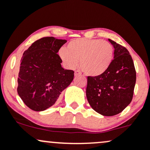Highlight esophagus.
Instances as JSON below:
<instances>
[{
    "label": "esophagus",
    "mask_w": 150,
    "mask_h": 150,
    "mask_svg": "<svg viewBox=\"0 0 150 150\" xmlns=\"http://www.w3.org/2000/svg\"><path fill=\"white\" fill-rule=\"evenodd\" d=\"M80 73H79L78 71H75V76H78V75H80Z\"/></svg>",
    "instance_id": "esophagus-1"
}]
</instances>
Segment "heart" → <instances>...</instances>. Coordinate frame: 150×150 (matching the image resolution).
Masks as SVG:
<instances>
[{
  "mask_svg": "<svg viewBox=\"0 0 150 150\" xmlns=\"http://www.w3.org/2000/svg\"><path fill=\"white\" fill-rule=\"evenodd\" d=\"M113 47L107 41L78 38L70 41L65 48L59 50L64 64L74 68L80 60L81 69L85 75L98 77L109 69L113 59Z\"/></svg>",
  "mask_w": 150,
  "mask_h": 150,
  "instance_id": "1",
  "label": "heart"
}]
</instances>
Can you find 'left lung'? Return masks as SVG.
Masks as SVG:
<instances>
[{
    "label": "left lung",
    "mask_w": 150,
    "mask_h": 150,
    "mask_svg": "<svg viewBox=\"0 0 150 150\" xmlns=\"http://www.w3.org/2000/svg\"><path fill=\"white\" fill-rule=\"evenodd\" d=\"M108 41L114 48L112 63L103 75L87 77L86 96L96 112L112 116L123 111L131 102L136 72L128 50L111 39Z\"/></svg>",
    "instance_id": "1"
}]
</instances>
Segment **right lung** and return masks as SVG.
I'll return each instance as SVG.
<instances>
[{
    "instance_id": "add662e5",
    "label": "right lung",
    "mask_w": 150,
    "mask_h": 150,
    "mask_svg": "<svg viewBox=\"0 0 150 150\" xmlns=\"http://www.w3.org/2000/svg\"><path fill=\"white\" fill-rule=\"evenodd\" d=\"M65 39L44 37L24 52L20 61L18 93L26 106L35 111L54 105L73 80L74 71L62 68L58 55Z\"/></svg>"
}]
</instances>
